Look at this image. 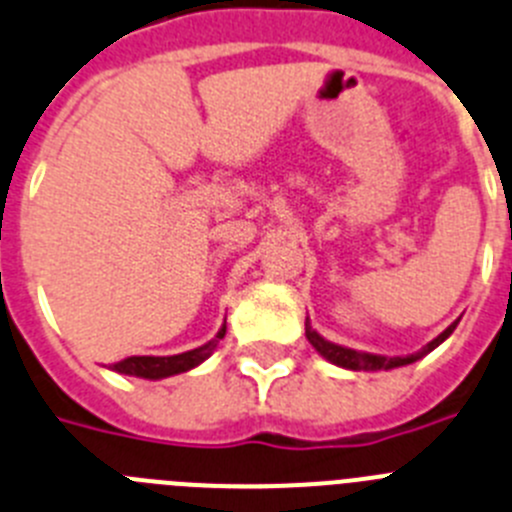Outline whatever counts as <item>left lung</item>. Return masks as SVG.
Wrapping results in <instances>:
<instances>
[{
    "instance_id": "left-lung-1",
    "label": "left lung",
    "mask_w": 512,
    "mask_h": 512,
    "mask_svg": "<svg viewBox=\"0 0 512 512\" xmlns=\"http://www.w3.org/2000/svg\"><path fill=\"white\" fill-rule=\"evenodd\" d=\"M459 321H454V324L449 326L446 331H441L439 336H436L434 342H428L426 347L421 349V352L416 354H408V357H380V354H367V352H357V349H347V347H339V344H331L326 342L324 336H319L316 331L311 329V324L306 321V339L313 344V349L319 354H324L329 362H334V365L339 367H347V370H393V367H403V365H411V362H416V359L426 357L431 349L439 347L441 342H444L446 336L451 334V331L457 329Z\"/></svg>"
}]
</instances>
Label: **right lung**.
Wrapping results in <instances>:
<instances>
[{
    "mask_svg": "<svg viewBox=\"0 0 512 512\" xmlns=\"http://www.w3.org/2000/svg\"><path fill=\"white\" fill-rule=\"evenodd\" d=\"M227 334V326L219 329V334L211 339L209 344L199 349H191V352L183 354H173V357H124L119 362H114L112 370L122 372V375H137V377H147V380H160V377H170L178 375V372H186L191 367H196L199 362H204L214 347L219 344V339Z\"/></svg>",
    "mask_w": 512,
    "mask_h": 512,
    "instance_id": "1",
    "label": "right lung"
}]
</instances>
